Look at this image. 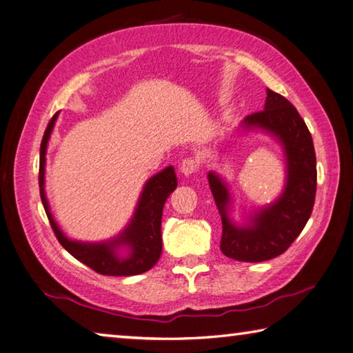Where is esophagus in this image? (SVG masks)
<instances>
[{
    "label": "esophagus",
    "instance_id": "esophagus-1",
    "mask_svg": "<svg viewBox=\"0 0 353 353\" xmlns=\"http://www.w3.org/2000/svg\"><path fill=\"white\" fill-rule=\"evenodd\" d=\"M197 168H199V165H197V160H194V159H185L181 163V166H179V170H181L183 176L194 174Z\"/></svg>",
    "mask_w": 353,
    "mask_h": 353
}]
</instances>
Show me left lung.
I'll return each mask as SVG.
<instances>
[{
  "mask_svg": "<svg viewBox=\"0 0 353 353\" xmlns=\"http://www.w3.org/2000/svg\"><path fill=\"white\" fill-rule=\"evenodd\" d=\"M253 131L273 137L283 148L285 182L276 201L250 211L238 223L232 217L233 197L227 182L214 171L207 176L222 219V253L242 262H262L283 254L305 227L316 194L315 148L296 108L267 89L264 110L247 115L238 134Z\"/></svg>",
  "mask_w": 353,
  "mask_h": 353,
  "instance_id": "obj_1",
  "label": "left lung"
}]
</instances>
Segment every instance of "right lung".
Returning <instances> with one entry per match:
<instances>
[{
    "mask_svg": "<svg viewBox=\"0 0 353 353\" xmlns=\"http://www.w3.org/2000/svg\"><path fill=\"white\" fill-rule=\"evenodd\" d=\"M59 112L50 119L44 131L40 146V196L44 211L50 222L57 239L63 248L94 272L108 276H134L148 272L156 265L162 253V211L166 199L176 190L177 177L172 166H166L157 174L145 182L142 193L139 196L136 210L130 222L114 238L100 242L72 241L61 232L55 222L44 190V172H46V152L50 134L54 131Z\"/></svg>",
    "mask_w": 353,
    "mask_h": 353,
    "instance_id": "obj_1",
    "label": "right lung"
}]
</instances>
